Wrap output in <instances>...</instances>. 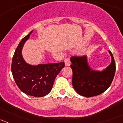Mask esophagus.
<instances>
[{"label":"esophagus","mask_w":123,"mask_h":123,"mask_svg":"<svg viewBox=\"0 0 123 123\" xmlns=\"http://www.w3.org/2000/svg\"><path fill=\"white\" fill-rule=\"evenodd\" d=\"M65 64L66 67H69L71 65V62H70V60L68 58H65Z\"/></svg>","instance_id":"obj_1"}]
</instances>
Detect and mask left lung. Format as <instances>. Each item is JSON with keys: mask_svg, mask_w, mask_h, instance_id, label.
I'll return each mask as SVG.
<instances>
[{"mask_svg": "<svg viewBox=\"0 0 123 123\" xmlns=\"http://www.w3.org/2000/svg\"><path fill=\"white\" fill-rule=\"evenodd\" d=\"M111 63L102 71L93 69L89 65L87 56H72L70 58L73 70L72 84L78 94L86 97L98 95L111 85L115 76L116 65L110 50Z\"/></svg>", "mask_w": 123, "mask_h": 123, "instance_id": "1", "label": "left lung"}]
</instances>
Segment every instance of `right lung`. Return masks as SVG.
<instances>
[{
  "mask_svg": "<svg viewBox=\"0 0 123 123\" xmlns=\"http://www.w3.org/2000/svg\"><path fill=\"white\" fill-rule=\"evenodd\" d=\"M32 31L18 44L12 58V73L17 85L23 92L35 97H41L50 92L55 78L65 67V63L32 65L26 62L22 55L23 47Z\"/></svg>",
  "mask_w": 123,
  "mask_h": 123,
  "instance_id": "add662e5",
  "label": "right lung"
}]
</instances>
